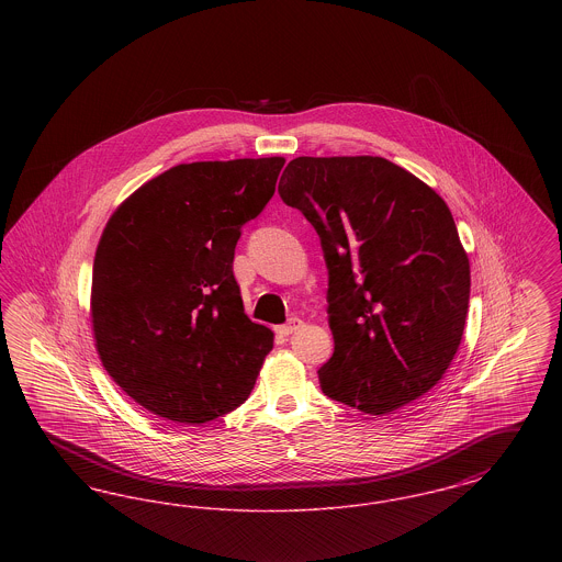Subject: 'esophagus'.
I'll return each mask as SVG.
<instances>
[{"mask_svg":"<svg viewBox=\"0 0 562 562\" xmlns=\"http://www.w3.org/2000/svg\"><path fill=\"white\" fill-rule=\"evenodd\" d=\"M301 324H303V322L299 321V318H291L286 324L278 326V333H280L282 337H289V335H293L296 328H301Z\"/></svg>","mask_w":562,"mask_h":562,"instance_id":"34e87169","label":"esophagus"}]
</instances>
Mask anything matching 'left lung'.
I'll return each mask as SVG.
<instances>
[{"label":"left lung","mask_w":562,"mask_h":562,"mask_svg":"<svg viewBox=\"0 0 562 562\" xmlns=\"http://www.w3.org/2000/svg\"><path fill=\"white\" fill-rule=\"evenodd\" d=\"M278 193L321 238L335 351L322 392L383 415L449 369L470 303V263L445 200L373 156L296 158Z\"/></svg>","instance_id":"1"}]
</instances>
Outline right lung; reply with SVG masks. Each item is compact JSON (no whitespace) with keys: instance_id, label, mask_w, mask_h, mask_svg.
<instances>
[{"instance_id":"1","label":"right lung","mask_w":562,"mask_h":562,"mask_svg":"<svg viewBox=\"0 0 562 562\" xmlns=\"http://www.w3.org/2000/svg\"><path fill=\"white\" fill-rule=\"evenodd\" d=\"M282 166L179 164L109 218L92 269V330L103 367L143 408L198 426L250 396L273 333L244 314L234 252Z\"/></svg>"}]
</instances>
